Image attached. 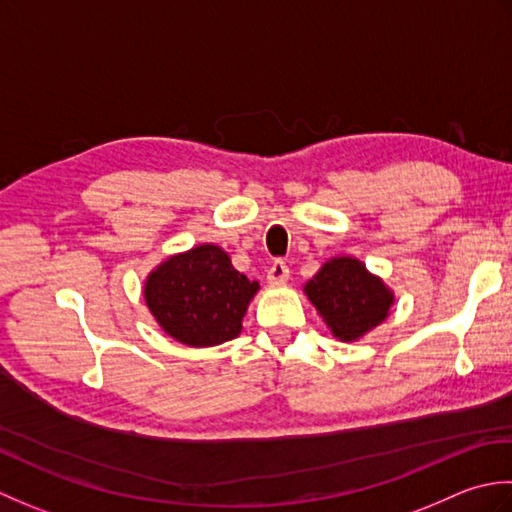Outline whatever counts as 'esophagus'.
I'll list each match as a JSON object with an SVG mask.
<instances>
[{
    "mask_svg": "<svg viewBox=\"0 0 512 512\" xmlns=\"http://www.w3.org/2000/svg\"><path fill=\"white\" fill-rule=\"evenodd\" d=\"M267 280L271 285H283L289 280V265L285 260H274L271 267L267 269Z\"/></svg>",
    "mask_w": 512,
    "mask_h": 512,
    "instance_id": "34e87169",
    "label": "esophagus"
}]
</instances>
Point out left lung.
<instances>
[{"instance_id":"obj_1","label":"left lung","mask_w":512,"mask_h":512,"mask_svg":"<svg viewBox=\"0 0 512 512\" xmlns=\"http://www.w3.org/2000/svg\"><path fill=\"white\" fill-rule=\"evenodd\" d=\"M307 298L342 342L362 338L384 322L393 307V291L358 258L336 256L305 285Z\"/></svg>"}]
</instances>
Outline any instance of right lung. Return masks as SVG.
<instances>
[{
  "label": "right lung",
  "instance_id": "right-lung-1",
  "mask_svg": "<svg viewBox=\"0 0 512 512\" xmlns=\"http://www.w3.org/2000/svg\"><path fill=\"white\" fill-rule=\"evenodd\" d=\"M258 287L234 269L225 249L205 243L152 269L143 298L170 338L187 347H214L241 333Z\"/></svg>",
  "mask_w": 512,
  "mask_h": 512
}]
</instances>
